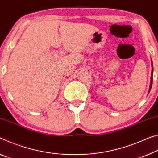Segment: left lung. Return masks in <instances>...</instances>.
<instances>
[{
  "mask_svg": "<svg viewBox=\"0 0 158 158\" xmlns=\"http://www.w3.org/2000/svg\"><path fill=\"white\" fill-rule=\"evenodd\" d=\"M152 72H153V68H152V74H151V85H150V89H149V91H151V87H152Z\"/></svg>",
  "mask_w": 158,
  "mask_h": 158,
  "instance_id": "obj_1",
  "label": "left lung"
}]
</instances>
